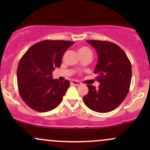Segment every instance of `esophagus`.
Masks as SVG:
<instances>
[{
	"instance_id": "esophagus-1",
	"label": "esophagus",
	"mask_w": 150,
	"mask_h": 150,
	"mask_svg": "<svg viewBox=\"0 0 150 150\" xmlns=\"http://www.w3.org/2000/svg\"><path fill=\"white\" fill-rule=\"evenodd\" d=\"M70 83H71V85L76 86V87H78V86H80L81 85L80 82H78V81H76V80H71L70 81Z\"/></svg>"
}]
</instances>
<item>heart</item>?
<instances>
[{
	"label": "heart",
	"mask_w": 150,
	"mask_h": 150,
	"mask_svg": "<svg viewBox=\"0 0 150 150\" xmlns=\"http://www.w3.org/2000/svg\"><path fill=\"white\" fill-rule=\"evenodd\" d=\"M78 53L80 55L85 54V53H92V52H91V50L89 49L88 47H87V46H82V47H80V49H78Z\"/></svg>",
	"instance_id": "obj_1"
}]
</instances>
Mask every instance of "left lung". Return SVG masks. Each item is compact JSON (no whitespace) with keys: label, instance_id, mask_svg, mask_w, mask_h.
<instances>
[{"label":"left lung","instance_id":"1","mask_svg":"<svg viewBox=\"0 0 150 150\" xmlns=\"http://www.w3.org/2000/svg\"><path fill=\"white\" fill-rule=\"evenodd\" d=\"M95 49L97 63L94 73L100 85H87L83 97L86 106L92 111L106 113L118 107L128 94L132 77L131 63L121 48L110 42L87 40Z\"/></svg>","mask_w":150,"mask_h":150}]
</instances>
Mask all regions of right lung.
Wrapping results in <instances>:
<instances>
[{
  "instance_id": "obj_1",
  "label": "right lung",
  "mask_w": 150,
  "mask_h": 150,
  "mask_svg": "<svg viewBox=\"0 0 150 150\" xmlns=\"http://www.w3.org/2000/svg\"><path fill=\"white\" fill-rule=\"evenodd\" d=\"M74 43L42 41L30 47L22 57L17 70L18 90L31 108L46 112L61 104L70 82L53 80L52 72L61 67L64 53Z\"/></svg>"
}]
</instances>
